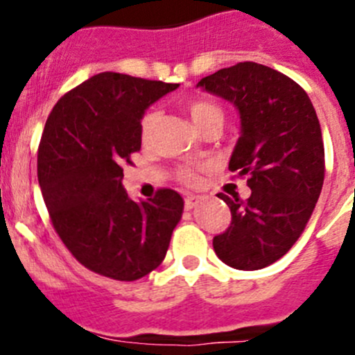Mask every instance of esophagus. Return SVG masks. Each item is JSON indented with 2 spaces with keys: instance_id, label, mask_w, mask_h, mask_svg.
Masks as SVG:
<instances>
[{
  "instance_id": "esophagus-1",
  "label": "esophagus",
  "mask_w": 355,
  "mask_h": 355,
  "mask_svg": "<svg viewBox=\"0 0 355 355\" xmlns=\"http://www.w3.org/2000/svg\"><path fill=\"white\" fill-rule=\"evenodd\" d=\"M199 202H200L199 196H187V198H185V209H192V207L198 206Z\"/></svg>"
}]
</instances>
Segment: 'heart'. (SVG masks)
<instances>
[{"instance_id":"obj_1","label":"heart","mask_w":355,"mask_h":355,"mask_svg":"<svg viewBox=\"0 0 355 355\" xmlns=\"http://www.w3.org/2000/svg\"><path fill=\"white\" fill-rule=\"evenodd\" d=\"M187 110H189V114H191L192 121H194V125L199 128V130H202V128L206 127L207 123H211V121L223 120V113H221V110L218 108V106L211 105V103L194 101L187 106ZM157 118H159V113H157V111H148V113L142 116L141 137L144 142L151 137L153 130H155L157 123ZM177 178L180 182H184V184H194V182L198 180V175H196V171L191 170V168H182V170H178Z\"/></svg>"}]
</instances>
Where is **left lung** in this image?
Segmentation results:
<instances>
[{
	"label": "left lung",
	"instance_id": "8db88e82",
	"mask_svg": "<svg viewBox=\"0 0 355 355\" xmlns=\"http://www.w3.org/2000/svg\"><path fill=\"white\" fill-rule=\"evenodd\" d=\"M198 87L230 101L241 137L228 168L247 177L250 196L228 204L232 223L213 239L216 256L235 270H261L288 252L306 228L324 180V146L309 96L297 82L254 62L221 68Z\"/></svg>",
	"mask_w": 355,
	"mask_h": 355
}]
</instances>
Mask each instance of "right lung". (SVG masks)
Returning <instances> with one entry per match:
<instances>
[{"label":"right lung","mask_w":355,"mask_h":355,"mask_svg":"<svg viewBox=\"0 0 355 355\" xmlns=\"http://www.w3.org/2000/svg\"><path fill=\"white\" fill-rule=\"evenodd\" d=\"M178 84L103 71L60 98L37 149V178L49 218L71 256L120 282L163 263L184 199L159 189L135 202L121 185L123 164L141 151L144 111Z\"/></svg>","instance_id":"right-lung-1"}]
</instances>
